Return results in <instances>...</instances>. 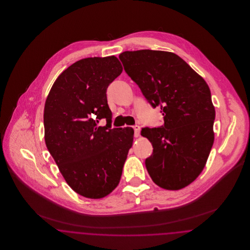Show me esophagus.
Returning <instances> with one entry per match:
<instances>
[{
	"label": "esophagus",
	"mask_w": 250,
	"mask_h": 250,
	"mask_svg": "<svg viewBox=\"0 0 250 250\" xmlns=\"http://www.w3.org/2000/svg\"><path fill=\"white\" fill-rule=\"evenodd\" d=\"M133 129H134V132H135V133H134V136H135L136 138H138V137L140 136L141 127H140L139 125H134V126H133Z\"/></svg>",
	"instance_id": "esophagus-1"
}]
</instances>
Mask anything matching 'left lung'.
Masks as SVG:
<instances>
[{
  "mask_svg": "<svg viewBox=\"0 0 250 250\" xmlns=\"http://www.w3.org/2000/svg\"><path fill=\"white\" fill-rule=\"evenodd\" d=\"M124 68L148 102L160 106L164 125L143 127L153 145L145 166L158 187L186 188L203 169L214 143L215 110L209 86L178 55L161 50L125 51Z\"/></svg>",
  "mask_w": 250,
  "mask_h": 250,
  "instance_id": "8db88e82",
  "label": "left lung"
}]
</instances>
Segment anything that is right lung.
Listing matches in <instances>:
<instances>
[{"label":"right lung","instance_id":"1","mask_svg":"<svg viewBox=\"0 0 250 250\" xmlns=\"http://www.w3.org/2000/svg\"><path fill=\"white\" fill-rule=\"evenodd\" d=\"M122 71L115 56L80 60L57 78L46 100L48 152L68 186L85 198H104L118 186L133 143V128H111L107 105V87ZM102 119L105 127L98 125Z\"/></svg>","mask_w":250,"mask_h":250}]
</instances>
